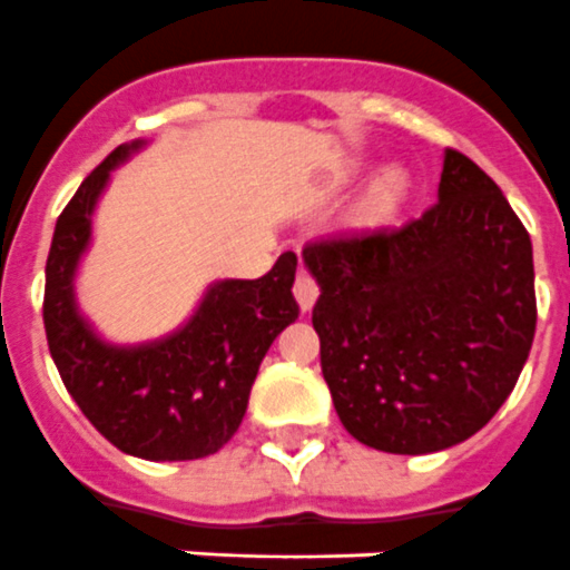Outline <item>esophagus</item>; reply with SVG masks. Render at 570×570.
<instances>
[{
  "label": "esophagus",
  "mask_w": 570,
  "mask_h": 570,
  "mask_svg": "<svg viewBox=\"0 0 570 570\" xmlns=\"http://www.w3.org/2000/svg\"><path fill=\"white\" fill-rule=\"evenodd\" d=\"M295 301H298V307L307 313V309H313L315 298H318V284H315V277L309 275L307 269H298V275H295Z\"/></svg>",
  "instance_id": "obj_1"
}]
</instances>
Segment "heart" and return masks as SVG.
Masks as SVG:
<instances>
[{
    "label": "heart",
    "instance_id": "b5f03b06",
    "mask_svg": "<svg viewBox=\"0 0 570 570\" xmlns=\"http://www.w3.org/2000/svg\"><path fill=\"white\" fill-rule=\"evenodd\" d=\"M405 194H409V179H405L403 170L400 167H385L362 190L356 208H353V219L358 226H382L400 212V205L405 203Z\"/></svg>",
    "mask_w": 570,
    "mask_h": 570
}]
</instances>
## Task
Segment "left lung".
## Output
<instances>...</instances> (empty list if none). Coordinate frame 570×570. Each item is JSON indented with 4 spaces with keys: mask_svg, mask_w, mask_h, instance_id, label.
<instances>
[{
    "mask_svg": "<svg viewBox=\"0 0 570 570\" xmlns=\"http://www.w3.org/2000/svg\"><path fill=\"white\" fill-rule=\"evenodd\" d=\"M304 263L324 382L358 443L425 455L495 417L537 333L533 246L470 156L449 147L420 219L322 237Z\"/></svg>",
    "mask_w": 570,
    "mask_h": 570,
    "instance_id": "obj_1",
    "label": "left lung"
}]
</instances>
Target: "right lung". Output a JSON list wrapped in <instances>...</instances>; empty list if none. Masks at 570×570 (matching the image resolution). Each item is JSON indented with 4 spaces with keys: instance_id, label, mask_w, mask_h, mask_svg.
Here are the masks:
<instances>
[{
    "instance_id": "1",
    "label": "right lung",
    "mask_w": 570,
    "mask_h": 570,
    "mask_svg": "<svg viewBox=\"0 0 570 570\" xmlns=\"http://www.w3.org/2000/svg\"><path fill=\"white\" fill-rule=\"evenodd\" d=\"M138 147L141 141L115 147L57 217L42 322L66 391L112 446L145 461H194L234 438L263 356L298 318V257L284 252L257 281L214 284L194 318L161 342H100L75 304V269L92 237V212L109 170Z\"/></svg>"
}]
</instances>
